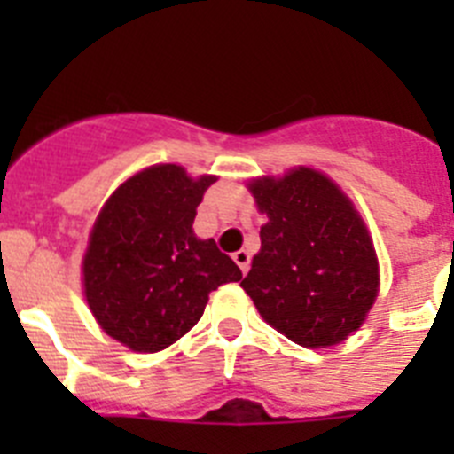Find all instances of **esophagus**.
Listing matches in <instances>:
<instances>
[{
    "mask_svg": "<svg viewBox=\"0 0 454 454\" xmlns=\"http://www.w3.org/2000/svg\"><path fill=\"white\" fill-rule=\"evenodd\" d=\"M234 262L239 263L240 270L247 272V270H250V252H247V250L234 252Z\"/></svg>",
    "mask_w": 454,
    "mask_h": 454,
    "instance_id": "esophagus-1",
    "label": "esophagus"
}]
</instances>
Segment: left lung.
I'll use <instances>...</instances> for the list:
<instances>
[{"label":"left lung","instance_id":"8db88e82","mask_svg":"<svg viewBox=\"0 0 454 454\" xmlns=\"http://www.w3.org/2000/svg\"><path fill=\"white\" fill-rule=\"evenodd\" d=\"M250 191L268 223L240 286L298 346H336L359 330L377 295L366 224L332 179L309 168L256 179Z\"/></svg>","mask_w":454,"mask_h":454}]
</instances>
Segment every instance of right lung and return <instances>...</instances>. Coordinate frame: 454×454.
Listing matches in <instances>:
<instances>
[{
    "label": "right lung",
    "mask_w": 454,
    "mask_h": 454,
    "mask_svg": "<svg viewBox=\"0 0 454 454\" xmlns=\"http://www.w3.org/2000/svg\"><path fill=\"white\" fill-rule=\"evenodd\" d=\"M215 177L154 166L104 204L83 256V288L102 330L136 352H159L198 323L208 293L243 272L192 220Z\"/></svg>",
    "instance_id": "right-lung-1"
}]
</instances>
